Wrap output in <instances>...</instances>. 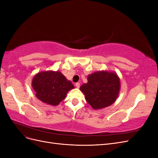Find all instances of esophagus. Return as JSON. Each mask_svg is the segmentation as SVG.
I'll return each instance as SVG.
<instances>
[{"mask_svg": "<svg viewBox=\"0 0 158 158\" xmlns=\"http://www.w3.org/2000/svg\"><path fill=\"white\" fill-rule=\"evenodd\" d=\"M75 86L77 88H80V83L79 82H77L75 84Z\"/></svg>", "mask_w": 158, "mask_h": 158, "instance_id": "esophagus-1", "label": "esophagus"}]
</instances>
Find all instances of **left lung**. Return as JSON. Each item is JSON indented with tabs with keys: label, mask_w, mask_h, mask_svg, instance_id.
Here are the masks:
<instances>
[{
	"label": "left lung",
	"mask_w": 158,
	"mask_h": 158,
	"mask_svg": "<svg viewBox=\"0 0 158 158\" xmlns=\"http://www.w3.org/2000/svg\"><path fill=\"white\" fill-rule=\"evenodd\" d=\"M80 89L91 107L102 109L116 101L121 89L120 78L114 72L99 70L89 74L88 82L81 85Z\"/></svg>",
	"instance_id": "8db88e82"
}]
</instances>
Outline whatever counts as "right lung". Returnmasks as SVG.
Here are the masks:
<instances>
[{
  "label": "right lung",
  "instance_id": "add662e5",
  "mask_svg": "<svg viewBox=\"0 0 158 158\" xmlns=\"http://www.w3.org/2000/svg\"><path fill=\"white\" fill-rule=\"evenodd\" d=\"M31 86L38 99L52 106H58L69 91L74 88L60 71L53 70L37 73L32 79Z\"/></svg>",
  "mask_w": 158,
  "mask_h": 158
}]
</instances>
